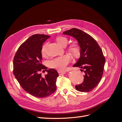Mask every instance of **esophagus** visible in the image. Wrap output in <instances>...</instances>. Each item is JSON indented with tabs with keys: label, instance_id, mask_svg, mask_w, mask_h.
<instances>
[{
	"label": "esophagus",
	"instance_id": "1",
	"mask_svg": "<svg viewBox=\"0 0 122 122\" xmlns=\"http://www.w3.org/2000/svg\"><path fill=\"white\" fill-rule=\"evenodd\" d=\"M58 73L59 75H61L62 74H65V71H58Z\"/></svg>",
	"mask_w": 122,
	"mask_h": 122
}]
</instances>
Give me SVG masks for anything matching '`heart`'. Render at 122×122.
Here are the masks:
<instances>
[{
  "label": "heart",
  "mask_w": 122,
  "mask_h": 122,
  "mask_svg": "<svg viewBox=\"0 0 122 122\" xmlns=\"http://www.w3.org/2000/svg\"><path fill=\"white\" fill-rule=\"evenodd\" d=\"M56 42L61 47H65L68 43V39L64 36H58L55 39ZM48 46V43H45L42 46L41 53L42 56L44 57L46 55V49ZM70 52L75 56H77L80 54V49L78 45L73 44L69 48ZM71 58L69 55H64L60 57L55 58L49 61L48 66L51 68L56 69L58 71H61L65 69L67 65L70 63Z\"/></svg>",
  "instance_id": "heart-1"
}]
</instances>
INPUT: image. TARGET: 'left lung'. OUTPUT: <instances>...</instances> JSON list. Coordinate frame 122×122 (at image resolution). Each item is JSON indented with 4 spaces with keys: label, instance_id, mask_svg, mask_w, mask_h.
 <instances>
[{
    "label": "left lung",
    "instance_id": "1",
    "mask_svg": "<svg viewBox=\"0 0 122 122\" xmlns=\"http://www.w3.org/2000/svg\"><path fill=\"white\" fill-rule=\"evenodd\" d=\"M74 38L80 48V56L73 66L79 67L84 73L82 83L75 86L79 92H89L96 87L103 75L105 58L96 40L90 35L79 29L73 28L62 33Z\"/></svg>",
    "mask_w": 122,
    "mask_h": 122
}]
</instances>
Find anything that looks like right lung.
Here are the masks:
<instances>
[{
    "instance_id": "obj_1",
    "label": "right lung",
    "mask_w": 122,
    "mask_h": 122,
    "mask_svg": "<svg viewBox=\"0 0 122 122\" xmlns=\"http://www.w3.org/2000/svg\"><path fill=\"white\" fill-rule=\"evenodd\" d=\"M50 36L36 34L21 44L13 60L14 74L22 88L27 93L37 98H45L56 91V82L59 76L54 69L47 70L43 77L39 72L47 71L42 63L41 53L43 43Z\"/></svg>"
}]
</instances>
